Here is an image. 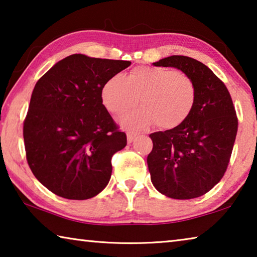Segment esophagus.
<instances>
[{"label": "esophagus", "mask_w": 257, "mask_h": 257, "mask_svg": "<svg viewBox=\"0 0 257 257\" xmlns=\"http://www.w3.org/2000/svg\"><path fill=\"white\" fill-rule=\"evenodd\" d=\"M137 133H135V132H128L127 133V141H128V143H132L135 138L137 137Z\"/></svg>", "instance_id": "esophagus-1"}]
</instances>
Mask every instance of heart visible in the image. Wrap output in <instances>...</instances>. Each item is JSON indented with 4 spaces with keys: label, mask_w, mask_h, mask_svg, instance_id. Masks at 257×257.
I'll use <instances>...</instances> for the list:
<instances>
[{
    "label": "heart",
    "mask_w": 257,
    "mask_h": 257,
    "mask_svg": "<svg viewBox=\"0 0 257 257\" xmlns=\"http://www.w3.org/2000/svg\"><path fill=\"white\" fill-rule=\"evenodd\" d=\"M143 108L124 115L121 123L142 129L156 124L175 129L189 118L197 98L196 85L176 69L139 66L128 78L121 73L108 78L102 88V102L113 114H122L137 105Z\"/></svg>",
    "instance_id": "heart-1"
}]
</instances>
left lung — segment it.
I'll return each mask as SVG.
<instances>
[{"instance_id":"obj_1","label":"left lung","mask_w":257,"mask_h":257,"mask_svg":"<svg viewBox=\"0 0 257 257\" xmlns=\"http://www.w3.org/2000/svg\"><path fill=\"white\" fill-rule=\"evenodd\" d=\"M153 64L177 68L190 77L197 98L190 116L179 127L150 135L151 180L170 198L199 197L222 179L228 168L238 129L231 96L210 68L189 56L172 55Z\"/></svg>"}]
</instances>
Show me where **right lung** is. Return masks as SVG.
Returning <instances> with one entry per match:
<instances>
[{
	"instance_id": "add662e5",
	"label": "right lung",
	"mask_w": 257,
	"mask_h": 257,
	"mask_svg": "<svg viewBox=\"0 0 257 257\" xmlns=\"http://www.w3.org/2000/svg\"><path fill=\"white\" fill-rule=\"evenodd\" d=\"M130 64L72 54L35 85L24 121L26 158L53 194L88 199L110 181L111 159L127 145V136L103 105L102 88Z\"/></svg>"
}]
</instances>
